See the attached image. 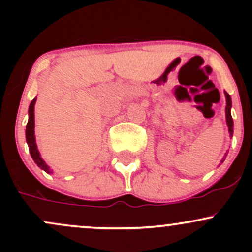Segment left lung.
Here are the masks:
<instances>
[{
  "label": "left lung",
  "instance_id": "8db88e82",
  "mask_svg": "<svg viewBox=\"0 0 252 252\" xmlns=\"http://www.w3.org/2000/svg\"><path fill=\"white\" fill-rule=\"evenodd\" d=\"M225 97H226V109H225V112H226V122L228 126V131H230V135L232 136L233 120H232V116H231V105H232V103H231V97L227 92H225Z\"/></svg>",
  "mask_w": 252,
  "mask_h": 252
}]
</instances>
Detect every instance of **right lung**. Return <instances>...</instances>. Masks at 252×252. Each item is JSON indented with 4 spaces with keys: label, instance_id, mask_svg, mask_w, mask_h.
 <instances>
[{
    "label": "right lung",
    "instance_id": "add662e5",
    "mask_svg": "<svg viewBox=\"0 0 252 252\" xmlns=\"http://www.w3.org/2000/svg\"><path fill=\"white\" fill-rule=\"evenodd\" d=\"M35 100L36 98H34V99L32 100L30 109H28V115H30V117H28V123H27V126H26V140H27L31 155L32 158H33V160L35 161V163L40 167V168L45 170V172L51 173L50 167H48L47 164L45 163V161L40 158L39 150L36 148L35 136H34V105H35Z\"/></svg>",
    "mask_w": 252,
    "mask_h": 252
}]
</instances>
